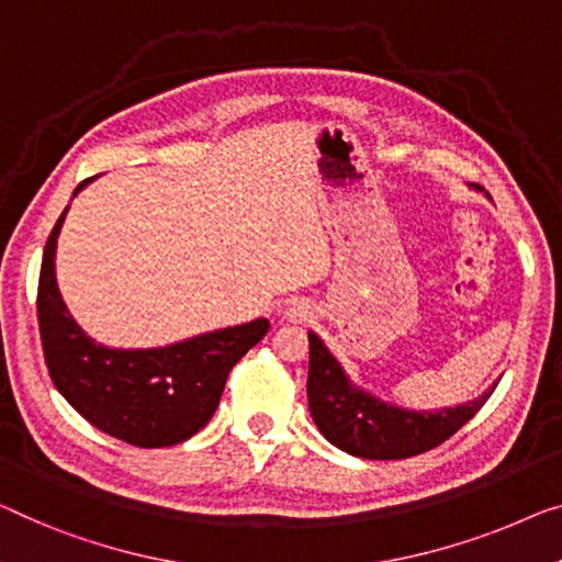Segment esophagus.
Wrapping results in <instances>:
<instances>
[{"mask_svg":"<svg viewBox=\"0 0 562 562\" xmlns=\"http://www.w3.org/2000/svg\"><path fill=\"white\" fill-rule=\"evenodd\" d=\"M307 317H313V310H310L307 303H292L288 307V321L292 323H303Z\"/></svg>","mask_w":562,"mask_h":562,"instance_id":"esophagus-1","label":"esophagus"}]
</instances>
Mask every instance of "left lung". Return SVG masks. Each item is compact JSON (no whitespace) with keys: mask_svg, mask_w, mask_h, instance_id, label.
Returning a JSON list of instances; mask_svg holds the SVG:
<instances>
[{"mask_svg":"<svg viewBox=\"0 0 562 562\" xmlns=\"http://www.w3.org/2000/svg\"><path fill=\"white\" fill-rule=\"evenodd\" d=\"M307 340L310 414L325 439L353 457L406 459L424 454L462 429L495 391L492 386L480 398L457 408L406 412L350 386L340 363L328 353L323 340L315 333H307Z\"/></svg>","mask_w":562,"mask_h":562,"instance_id":"left-lung-1","label":"left lung"}]
</instances>
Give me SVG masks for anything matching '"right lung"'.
<instances>
[{"mask_svg":"<svg viewBox=\"0 0 562 562\" xmlns=\"http://www.w3.org/2000/svg\"><path fill=\"white\" fill-rule=\"evenodd\" d=\"M93 179L82 181L75 194ZM65 214L67 209L47 237L37 284L49 379L75 412L115 439L144 449L187 441L214 416L234 363L265 338L270 323L259 317L150 350L100 346L72 321L57 290L55 247Z\"/></svg>","mask_w":562,"mask_h":562,"instance_id":"add662e5","label":"right lung"}]
</instances>
